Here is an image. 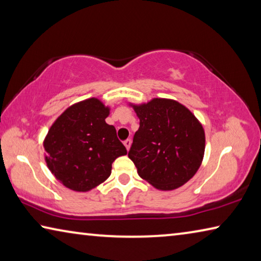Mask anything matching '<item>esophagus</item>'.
I'll use <instances>...</instances> for the list:
<instances>
[{
  "label": "esophagus",
  "instance_id": "34e87169",
  "mask_svg": "<svg viewBox=\"0 0 261 261\" xmlns=\"http://www.w3.org/2000/svg\"><path fill=\"white\" fill-rule=\"evenodd\" d=\"M131 143H132V141H131V139H126V140H124V146L126 147V149H127V151H129V149H130V146H131Z\"/></svg>",
  "mask_w": 261,
  "mask_h": 261
}]
</instances>
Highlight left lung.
<instances>
[{"label":"left lung","mask_w":261,"mask_h":261,"mask_svg":"<svg viewBox=\"0 0 261 261\" xmlns=\"http://www.w3.org/2000/svg\"><path fill=\"white\" fill-rule=\"evenodd\" d=\"M129 105L140 121L127 154L138 175L161 191L180 188L193 177L204 159L201 123L173 99Z\"/></svg>","instance_id":"8db88e82"}]
</instances>
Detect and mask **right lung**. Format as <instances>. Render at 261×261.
<instances>
[{
  "instance_id": "1",
  "label": "right lung",
  "mask_w": 261,
  "mask_h": 261,
  "mask_svg": "<svg viewBox=\"0 0 261 261\" xmlns=\"http://www.w3.org/2000/svg\"><path fill=\"white\" fill-rule=\"evenodd\" d=\"M110 108L98 98L70 106L53 123L43 140L48 169L65 188L87 192L112 174V165L126 155L113 125Z\"/></svg>"
}]
</instances>
